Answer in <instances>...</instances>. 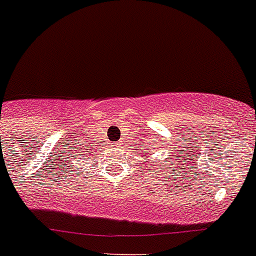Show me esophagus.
Instances as JSON below:
<instances>
[{"mask_svg": "<svg viewBox=\"0 0 256 256\" xmlns=\"http://www.w3.org/2000/svg\"><path fill=\"white\" fill-rule=\"evenodd\" d=\"M112 146H114V148H120V146H118V144H112Z\"/></svg>", "mask_w": 256, "mask_h": 256, "instance_id": "34e87169", "label": "esophagus"}]
</instances>
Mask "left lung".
<instances>
[{
    "mask_svg": "<svg viewBox=\"0 0 256 256\" xmlns=\"http://www.w3.org/2000/svg\"><path fill=\"white\" fill-rule=\"evenodd\" d=\"M146 162H148V160H146Z\"/></svg>",
    "mask_w": 256,
    "mask_h": 256,
    "instance_id": "1",
    "label": "left lung"
}]
</instances>
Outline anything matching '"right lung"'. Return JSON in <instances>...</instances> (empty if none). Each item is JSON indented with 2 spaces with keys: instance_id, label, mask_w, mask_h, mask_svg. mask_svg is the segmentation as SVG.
I'll use <instances>...</instances> for the list:
<instances>
[{
  "instance_id": "obj_1",
  "label": "right lung",
  "mask_w": 256,
  "mask_h": 256,
  "mask_svg": "<svg viewBox=\"0 0 256 256\" xmlns=\"http://www.w3.org/2000/svg\"><path fill=\"white\" fill-rule=\"evenodd\" d=\"M80 156H82V154H80ZM74 158H77V156H74ZM80 160H81V158H80Z\"/></svg>"
}]
</instances>
